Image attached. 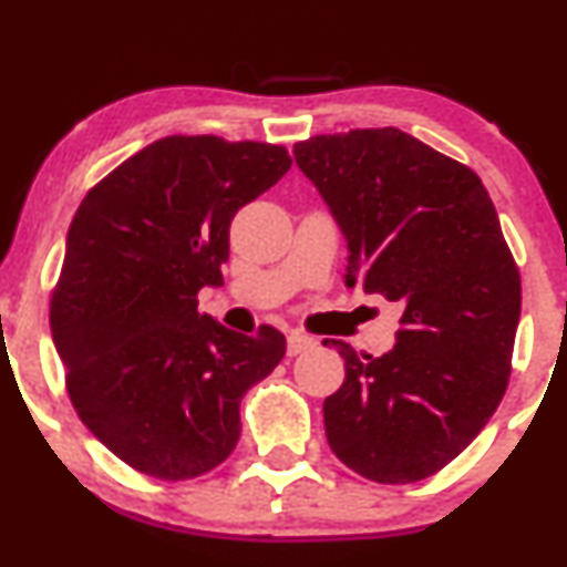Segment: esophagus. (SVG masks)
Returning a JSON list of instances; mask_svg holds the SVG:
<instances>
[{"label":"esophagus","mask_w":567,"mask_h":567,"mask_svg":"<svg viewBox=\"0 0 567 567\" xmlns=\"http://www.w3.org/2000/svg\"><path fill=\"white\" fill-rule=\"evenodd\" d=\"M315 347H317V341L311 336H303V333H290L288 336V354L290 357L303 354V351H309Z\"/></svg>","instance_id":"obj_1"}]
</instances>
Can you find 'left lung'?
<instances>
[{
	"label": "left lung",
	"mask_w": 567,
	"mask_h": 567,
	"mask_svg": "<svg viewBox=\"0 0 567 567\" xmlns=\"http://www.w3.org/2000/svg\"><path fill=\"white\" fill-rule=\"evenodd\" d=\"M349 247L347 285L400 303L383 357L333 341L347 365L324 434L349 470L419 483L496 413L512 373L519 271L483 181L396 127L292 146Z\"/></svg>",
	"instance_id": "obj_1"
}]
</instances>
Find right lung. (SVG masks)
I'll return each mask as SVG.
<instances>
[{
  "label": "right lung",
  "instance_id": "obj_1",
  "mask_svg": "<svg viewBox=\"0 0 567 567\" xmlns=\"http://www.w3.org/2000/svg\"><path fill=\"white\" fill-rule=\"evenodd\" d=\"M285 146L171 135L82 199L50 328L82 424L148 477L192 480L237 447L239 402L285 357V336L197 311L224 285L237 210L290 171Z\"/></svg>",
  "mask_w": 567,
  "mask_h": 567
}]
</instances>
